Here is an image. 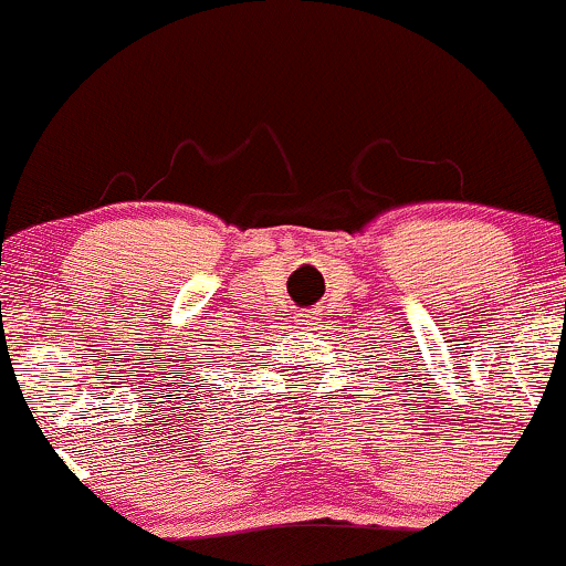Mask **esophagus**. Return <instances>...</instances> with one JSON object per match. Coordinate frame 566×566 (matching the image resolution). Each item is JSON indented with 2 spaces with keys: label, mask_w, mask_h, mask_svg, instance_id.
I'll return each instance as SVG.
<instances>
[{
  "label": "esophagus",
  "mask_w": 566,
  "mask_h": 566,
  "mask_svg": "<svg viewBox=\"0 0 566 566\" xmlns=\"http://www.w3.org/2000/svg\"><path fill=\"white\" fill-rule=\"evenodd\" d=\"M318 316H321L318 311H300V313H297V324L303 326V328H311V326H316Z\"/></svg>",
  "instance_id": "obj_1"
}]
</instances>
